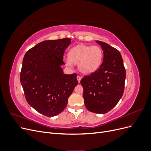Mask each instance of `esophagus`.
<instances>
[{"label":"esophagus","mask_w":151,"mask_h":151,"mask_svg":"<svg viewBox=\"0 0 151 151\" xmlns=\"http://www.w3.org/2000/svg\"><path fill=\"white\" fill-rule=\"evenodd\" d=\"M77 81H78V83H80V81H81V76H77Z\"/></svg>","instance_id":"esophagus-1"}]
</instances>
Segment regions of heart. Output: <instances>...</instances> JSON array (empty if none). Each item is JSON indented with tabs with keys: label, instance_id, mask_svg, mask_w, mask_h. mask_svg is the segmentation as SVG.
Wrapping results in <instances>:
<instances>
[{
	"label": "heart",
	"instance_id": "b5f03b06",
	"mask_svg": "<svg viewBox=\"0 0 151 151\" xmlns=\"http://www.w3.org/2000/svg\"><path fill=\"white\" fill-rule=\"evenodd\" d=\"M102 49L99 46L79 45L72 48L66 59V64L72 67L78 65L79 70L84 74H89L96 70L103 59Z\"/></svg>",
	"mask_w": 151,
	"mask_h": 151
}]
</instances>
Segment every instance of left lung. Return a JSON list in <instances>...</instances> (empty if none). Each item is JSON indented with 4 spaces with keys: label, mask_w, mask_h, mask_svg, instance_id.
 <instances>
[{
    "label": "left lung",
    "mask_w": 151,
    "mask_h": 151,
    "mask_svg": "<svg viewBox=\"0 0 151 151\" xmlns=\"http://www.w3.org/2000/svg\"><path fill=\"white\" fill-rule=\"evenodd\" d=\"M103 50V62L98 70L81 80L86 108L95 113H108L122 98L125 89V68L120 52L96 41Z\"/></svg>",
    "instance_id": "obj_1"
}]
</instances>
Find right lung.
<instances>
[{
    "label": "right lung",
    "mask_w": 151,
    "mask_h": 151,
    "mask_svg": "<svg viewBox=\"0 0 151 151\" xmlns=\"http://www.w3.org/2000/svg\"><path fill=\"white\" fill-rule=\"evenodd\" d=\"M71 43L70 38L46 40L24 55L20 74L21 84L27 102L48 117L60 114L78 84L77 74H64L60 65Z\"/></svg>",
    "instance_id": "1"
}]
</instances>
